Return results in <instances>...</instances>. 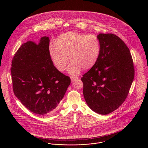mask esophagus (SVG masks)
Wrapping results in <instances>:
<instances>
[{"mask_svg": "<svg viewBox=\"0 0 148 148\" xmlns=\"http://www.w3.org/2000/svg\"><path fill=\"white\" fill-rule=\"evenodd\" d=\"M71 79L72 82H74L75 80H77L78 79V77H71Z\"/></svg>", "mask_w": 148, "mask_h": 148, "instance_id": "34e87169", "label": "esophagus"}]
</instances>
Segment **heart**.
Instances as JSON below:
<instances>
[{"label": "heart", "instance_id": "b5f03b06", "mask_svg": "<svg viewBox=\"0 0 148 148\" xmlns=\"http://www.w3.org/2000/svg\"><path fill=\"white\" fill-rule=\"evenodd\" d=\"M101 50V42L95 35H85L76 31L60 34L55 43L49 47V54L55 68L63 72L72 61L68 72L72 75L79 74L83 68L88 70L97 63Z\"/></svg>", "mask_w": 148, "mask_h": 148}]
</instances>
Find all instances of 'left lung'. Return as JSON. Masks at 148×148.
I'll use <instances>...</instances> for the list:
<instances>
[{"mask_svg": "<svg viewBox=\"0 0 148 148\" xmlns=\"http://www.w3.org/2000/svg\"><path fill=\"white\" fill-rule=\"evenodd\" d=\"M101 50L95 65L83 76V95L88 106L100 114H109L126 99L134 76L130 52L120 38L99 34Z\"/></svg>", "mask_w": 148, "mask_h": 148, "instance_id": "obj_1", "label": "left lung"}]
</instances>
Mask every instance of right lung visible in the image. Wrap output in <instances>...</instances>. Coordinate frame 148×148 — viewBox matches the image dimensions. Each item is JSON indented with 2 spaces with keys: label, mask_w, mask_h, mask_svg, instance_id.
<instances>
[{
  "label": "right lung",
  "mask_w": 148,
  "mask_h": 148,
  "mask_svg": "<svg viewBox=\"0 0 148 148\" xmlns=\"http://www.w3.org/2000/svg\"><path fill=\"white\" fill-rule=\"evenodd\" d=\"M49 37L36 44L23 43L12 60L11 72L15 95L31 112L51 113L63 99L71 79L54 66L49 54Z\"/></svg>",
  "instance_id": "obj_1"
}]
</instances>
